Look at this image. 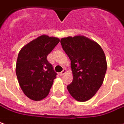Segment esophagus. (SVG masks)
<instances>
[{
  "label": "esophagus",
  "mask_w": 124,
  "mask_h": 124,
  "mask_svg": "<svg viewBox=\"0 0 124 124\" xmlns=\"http://www.w3.org/2000/svg\"><path fill=\"white\" fill-rule=\"evenodd\" d=\"M66 69H64V70L60 73V74L61 76H62V75H64V74H66Z\"/></svg>",
  "instance_id": "1"
}]
</instances>
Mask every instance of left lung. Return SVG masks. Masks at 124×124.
<instances>
[{
  "label": "left lung",
  "instance_id": "left-lung-1",
  "mask_svg": "<svg viewBox=\"0 0 124 124\" xmlns=\"http://www.w3.org/2000/svg\"><path fill=\"white\" fill-rule=\"evenodd\" d=\"M60 43L71 62L73 80L67 86L68 92L77 101H88L104 80L107 66L104 52L96 41L83 35L63 38Z\"/></svg>",
  "mask_w": 124,
  "mask_h": 124
}]
</instances>
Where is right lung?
Here are the masks:
<instances>
[{
	"label": "right lung",
	"instance_id": "obj_1",
	"mask_svg": "<svg viewBox=\"0 0 124 124\" xmlns=\"http://www.w3.org/2000/svg\"><path fill=\"white\" fill-rule=\"evenodd\" d=\"M60 39L42 35L24 46L17 57L16 74L24 94L33 101H40L50 93L56 73L47 56Z\"/></svg>",
	"mask_w": 124,
	"mask_h": 124
}]
</instances>
